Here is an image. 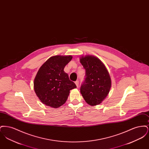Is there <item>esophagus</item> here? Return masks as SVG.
<instances>
[{
  "instance_id": "obj_1",
  "label": "esophagus",
  "mask_w": 149,
  "mask_h": 149,
  "mask_svg": "<svg viewBox=\"0 0 149 149\" xmlns=\"http://www.w3.org/2000/svg\"><path fill=\"white\" fill-rule=\"evenodd\" d=\"M75 84L77 85V86L78 87V86H79V81L77 80L76 81H75Z\"/></svg>"
}]
</instances>
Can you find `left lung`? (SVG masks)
Masks as SVG:
<instances>
[{
    "label": "left lung",
    "instance_id": "obj_1",
    "mask_svg": "<svg viewBox=\"0 0 149 149\" xmlns=\"http://www.w3.org/2000/svg\"><path fill=\"white\" fill-rule=\"evenodd\" d=\"M80 61L85 70L80 93L88 104L98 105L106 98L111 87L108 71L99 58L94 56L81 57Z\"/></svg>",
    "mask_w": 149,
    "mask_h": 149
}]
</instances>
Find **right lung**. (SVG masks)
<instances>
[{
  "mask_svg": "<svg viewBox=\"0 0 149 149\" xmlns=\"http://www.w3.org/2000/svg\"><path fill=\"white\" fill-rule=\"evenodd\" d=\"M72 58L70 55L54 56L40 67L34 80V90L44 104L52 108L61 106L68 99L70 91L77 88L64 71Z\"/></svg>",
  "mask_w": 149,
  "mask_h": 149,
  "instance_id": "add662e5",
  "label": "right lung"
}]
</instances>
